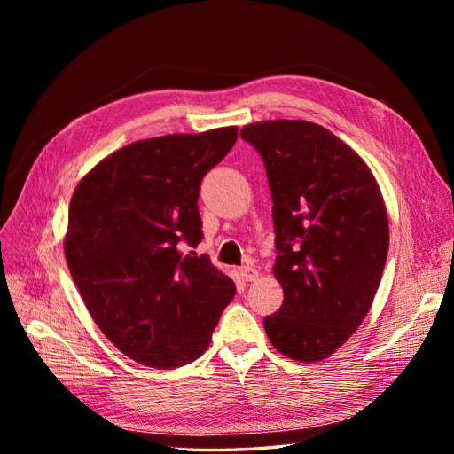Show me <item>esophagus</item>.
<instances>
[{
    "mask_svg": "<svg viewBox=\"0 0 454 454\" xmlns=\"http://www.w3.org/2000/svg\"><path fill=\"white\" fill-rule=\"evenodd\" d=\"M239 274H240V278L246 280V282H254V280L259 278V270L255 267H250V265L240 267Z\"/></svg>",
    "mask_w": 454,
    "mask_h": 454,
    "instance_id": "34e87169",
    "label": "esophagus"
}]
</instances>
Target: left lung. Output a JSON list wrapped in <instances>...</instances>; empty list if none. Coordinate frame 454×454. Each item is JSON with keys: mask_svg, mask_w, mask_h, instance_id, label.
<instances>
[{"mask_svg": "<svg viewBox=\"0 0 454 454\" xmlns=\"http://www.w3.org/2000/svg\"><path fill=\"white\" fill-rule=\"evenodd\" d=\"M265 162L284 290L263 320L272 347L297 362L332 356L373 303L388 255V217L362 157L309 121L240 130Z\"/></svg>", "mask_w": 454, "mask_h": 454, "instance_id": "left-lung-1", "label": "left lung"}]
</instances>
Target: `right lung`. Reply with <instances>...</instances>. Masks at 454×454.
<instances>
[{
	"instance_id": "obj_1",
	"label": "right lung",
	"mask_w": 454,
	"mask_h": 454,
	"mask_svg": "<svg viewBox=\"0 0 454 454\" xmlns=\"http://www.w3.org/2000/svg\"><path fill=\"white\" fill-rule=\"evenodd\" d=\"M237 127L140 140L79 182L64 254L92 320L134 362L172 369L208 348L235 284L202 240V177L237 142Z\"/></svg>"
}]
</instances>
